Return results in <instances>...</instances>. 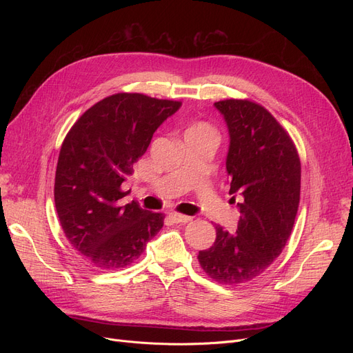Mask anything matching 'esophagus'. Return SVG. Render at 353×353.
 Returning <instances> with one entry per match:
<instances>
[{
  "instance_id": "esophagus-1",
  "label": "esophagus",
  "mask_w": 353,
  "mask_h": 353,
  "mask_svg": "<svg viewBox=\"0 0 353 353\" xmlns=\"http://www.w3.org/2000/svg\"><path fill=\"white\" fill-rule=\"evenodd\" d=\"M170 217L174 223H189V221L193 220V217L186 216V214H180V213H172Z\"/></svg>"
}]
</instances>
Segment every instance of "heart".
Listing matches in <instances>:
<instances>
[{
    "label": "heart",
    "instance_id": "1",
    "mask_svg": "<svg viewBox=\"0 0 353 353\" xmlns=\"http://www.w3.org/2000/svg\"><path fill=\"white\" fill-rule=\"evenodd\" d=\"M186 133H201V134H208V136L214 137L213 128H212L209 124H206V123H196V124L190 125V127L188 128Z\"/></svg>",
    "mask_w": 353,
    "mask_h": 353
}]
</instances>
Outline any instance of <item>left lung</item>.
Here are the masks:
<instances>
[{
    "mask_svg": "<svg viewBox=\"0 0 353 353\" xmlns=\"http://www.w3.org/2000/svg\"><path fill=\"white\" fill-rule=\"evenodd\" d=\"M214 105L230 133L229 193L242 196V203L236 234L216 226L214 243L197 259L217 283L239 285L262 274L288 243L301 200V159L289 133L263 105L248 99Z\"/></svg>",
    "mask_w": 353,
    "mask_h": 353,
    "instance_id": "obj_1",
    "label": "left lung"
}]
</instances>
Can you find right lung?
I'll return each instance as SVG.
<instances>
[{"instance_id": "1", "label": "right lung", "mask_w": 353, "mask_h": 353, "mask_svg": "<svg viewBox=\"0 0 353 353\" xmlns=\"http://www.w3.org/2000/svg\"><path fill=\"white\" fill-rule=\"evenodd\" d=\"M180 105L116 92L85 110L67 133L55 170V210L70 245L92 266L132 265L163 228V213L144 210L137 201L121 205L127 194L121 183Z\"/></svg>"}]
</instances>
